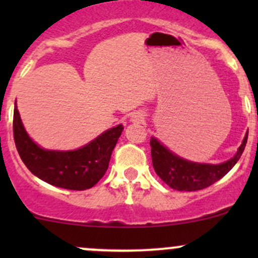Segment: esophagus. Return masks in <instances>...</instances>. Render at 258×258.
Segmentation results:
<instances>
[{"instance_id":"obj_1","label":"esophagus","mask_w":258,"mask_h":258,"mask_svg":"<svg viewBox=\"0 0 258 258\" xmlns=\"http://www.w3.org/2000/svg\"><path fill=\"white\" fill-rule=\"evenodd\" d=\"M131 121L134 122V123H144L145 122V113L142 112V111H137V112H134L132 113V117H131Z\"/></svg>"}]
</instances>
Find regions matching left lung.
Here are the masks:
<instances>
[{
	"label": "left lung",
	"instance_id": "left-lung-1",
	"mask_svg": "<svg viewBox=\"0 0 258 258\" xmlns=\"http://www.w3.org/2000/svg\"><path fill=\"white\" fill-rule=\"evenodd\" d=\"M247 137H248V132L244 136L243 142L238 148L235 157L221 165L189 162L176 156L162 144H160L157 140L151 137V157H152L153 168L158 177L171 188L177 189V191L204 189L222 178L237 163L247 144Z\"/></svg>",
	"mask_w": 258,
	"mask_h": 258
}]
</instances>
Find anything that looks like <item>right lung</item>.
Here are the masks:
<instances>
[{"instance_id":"obj_1","label":"right lung","mask_w":258,"mask_h":258,"mask_svg":"<svg viewBox=\"0 0 258 258\" xmlns=\"http://www.w3.org/2000/svg\"><path fill=\"white\" fill-rule=\"evenodd\" d=\"M122 130L118 124L79 150L47 151L28 137L16 106L14 111L15 145L26 167L52 186L75 191L91 188L103 177Z\"/></svg>"}]
</instances>
